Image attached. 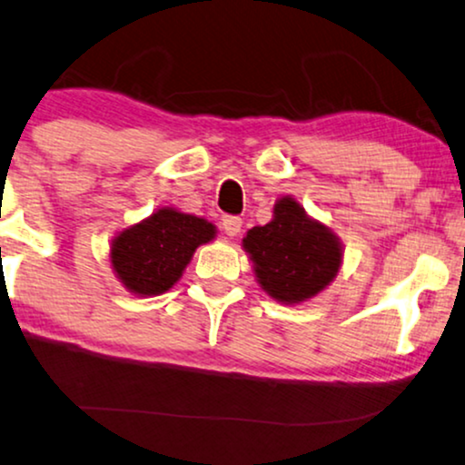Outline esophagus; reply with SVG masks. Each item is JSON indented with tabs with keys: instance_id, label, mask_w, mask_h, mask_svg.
Listing matches in <instances>:
<instances>
[{
	"instance_id": "1",
	"label": "esophagus",
	"mask_w": 465,
	"mask_h": 465,
	"mask_svg": "<svg viewBox=\"0 0 465 465\" xmlns=\"http://www.w3.org/2000/svg\"><path fill=\"white\" fill-rule=\"evenodd\" d=\"M221 225H223V232L227 233V236H238L240 233V227H242V219L240 216H233V214H225L221 219Z\"/></svg>"
}]
</instances>
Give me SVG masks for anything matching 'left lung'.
<instances>
[{
    "instance_id": "1",
    "label": "left lung",
    "mask_w": 465,
    "mask_h": 465,
    "mask_svg": "<svg viewBox=\"0 0 465 465\" xmlns=\"http://www.w3.org/2000/svg\"><path fill=\"white\" fill-rule=\"evenodd\" d=\"M242 242L263 290L287 304L320 293L341 266L339 238L292 197L279 199L274 219L249 229Z\"/></svg>"
}]
</instances>
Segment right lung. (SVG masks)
<instances>
[{
	"instance_id": "obj_1",
	"label": "right lung",
	"mask_w": 465,
	"mask_h": 465,
	"mask_svg": "<svg viewBox=\"0 0 465 465\" xmlns=\"http://www.w3.org/2000/svg\"><path fill=\"white\" fill-rule=\"evenodd\" d=\"M213 238V223L163 208L114 240L111 263L126 290L156 296L173 287L197 246Z\"/></svg>"
}]
</instances>
